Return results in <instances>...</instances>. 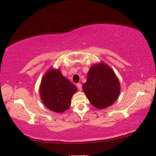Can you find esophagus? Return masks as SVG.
I'll return each instance as SVG.
<instances>
[{
    "instance_id": "obj_1",
    "label": "esophagus",
    "mask_w": 156,
    "mask_h": 156,
    "mask_svg": "<svg viewBox=\"0 0 156 156\" xmlns=\"http://www.w3.org/2000/svg\"><path fill=\"white\" fill-rule=\"evenodd\" d=\"M77 87H78V89L79 90H82V84H80V83L77 84Z\"/></svg>"
}]
</instances>
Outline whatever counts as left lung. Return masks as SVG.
<instances>
[{
  "label": "left lung",
  "instance_id": "1",
  "mask_svg": "<svg viewBox=\"0 0 156 156\" xmlns=\"http://www.w3.org/2000/svg\"><path fill=\"white\" fill-rule=\"evenodd\" d=\"M82 88L90 103L97 108H105L113 104L120 92L117 76L103 63L92 66Z\"/></svg>",
  "mask_w": 156,
  "mask_h": 156
}]
</instances>
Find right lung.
<instances>
[{"mask_svg": "<svg viewBox=\"0 0 156 156\" xmlns=\"http://www.w3.org/2000/svg\"><path fill=\"white\" fill-rule=\"evenodd\" d=\"M77 90L70 81L64 77L60 71L50 69L43 78L39 92L44 104L56 112L69 108L72 95Z\"/></svg>", "mask_w": 156, "mask_h": 156, "instance_id": "add662e5", "label": "right lung"}]
</instances>
